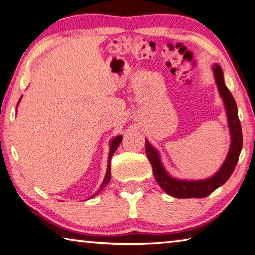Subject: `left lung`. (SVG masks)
<instances>
[{"label":"left lung","mask_w":255,"mask_h":255,"mask_svg":"<svg viewBox=\"0 0 255 255\" xmlns=\"http://www.w3.org/2000/svg\"><path fill=\"white\" fill-rule=\"evenodd\" d=\"M214 71L215 82L217 85L220 95L223 99L225 106L226 116H228L229 128L231 133V146L228 157L224 160L222 167L219 169L215 175L207 179L202 180H186V179H177L168 175L164 168L163 164L160 161V157L158 151L152 147L149 141L146 140V154L148 159L152 166L154 176L159 184V186L168 194V195L177 198H202L210 195L212 192H214L216 188L222 186L226 180L232 175L235 166L238 164L239 156L243 145L242 138V129H241L240 119L238 116V107L237 103L233 98L228 87L225 86L223 71L219 64L213 66Z\"/></svg>","instance_id":"1"}]
</instances>
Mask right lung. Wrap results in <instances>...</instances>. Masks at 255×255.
Masks as SVG:
<instances>
[{
  "label": "right lung",
  "instance_id": "right-lung-1",
  "mask_svg": "<svg viewBox=\"0 0 255 255\" xmlns=\"http://www.w3.org/2000/svg\"><path fill=\"white\" fill-rule=\"evenodd\" d=\"M122 139H123V137H122V136H117V137H115L112 141H110V146H109V155H108V165H107V172H106L105 179H104V182L101 183V185H100L99 191H98V192H96V193L94 194V195H92L91 197L96 196L97 194H98L100 191H103V189L106 187V185H107V184L109 183V180H110V159H112V157H113V155H114V152H115L116 150H117V148H118V146H119V143L122 142Z\"/></svg>",
  "mask_w": 255,
  "mask_h": 255
}]
</instances>
